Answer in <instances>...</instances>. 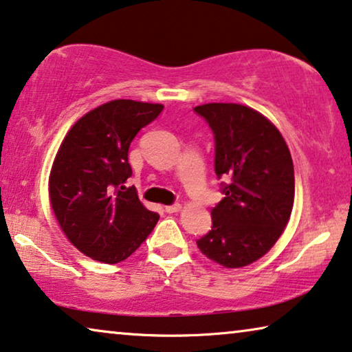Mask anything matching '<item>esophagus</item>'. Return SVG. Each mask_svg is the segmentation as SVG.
Masks as SVG:
<instances>
[{
	"label": "esophagus",
	"mask_w": 352,
	"mask_h": 352,
	"mask_svg": "<svg viewBox=\"0 0 352 352\" xmlns=\"http://www.w3.org/2000/svg\"><path fill=\"white\" fill-rule=\"evenodd\" d=\"M179 210H181V205H179V203H175V205L165 206V211H166V212H177Z\"/></svg>",
	"instance_id": "1"
}]
</instances>
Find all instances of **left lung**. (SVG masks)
Masks as SVG:
<instances>
[{
    "instance_id": "8db88e82",
    "label": "left lung",
    "mask_w": 352,
    "mask_h": 352,
    "mask_svg": "<svg viewBox=\"0 0 352 352\" xmlns=\"http://www.w3.org/2000/svg\"><path fill=\"white\" fill-rule=\"evenodd\" d=\"M214 135V171L226 197L197 246L210 261L239 268L265 256L281 236L294 206V164L267 117L235 103L193 108Z\"/></svg>"
}]
</instances>
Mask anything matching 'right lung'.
Segmentation results:
<instances>
[{
    "label": "right lung",
    "instance_id": "obj_1",
    "mask_svg": "<svg viewBox=\"0 0 352 352\" xmlns=\"http://www.w3.org/2000/svg\"><path fill=\"white\" fill-rule=\"evenodd\" d=\"M162 111V104L114 100L80 117L65 136L50 171V205L65 235L87 257L119 263L154 230L159 214L124 184L131 176V141Z\"/></svg>",
    "mask_w": 352,
    "mask_h": 352
}]
</instances>
